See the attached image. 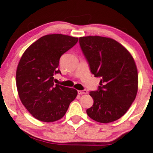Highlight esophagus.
I'll return each mask as SVG.
<instances>
[{
    "label": "esophagus",
    "mask_w": 153,
    "mask_h": 153,
    "mask_svg": "<svg viewBox=\"0 0 153 153\" xmlns=\"http://www.w3.org/2000/svg\"><path fill=\"white\" fill-rule=\"evenodd\" d=\"M77 92H78V94H79V95L87 94V91H86V90H79Z\"/></svg>",
    "instance_id": "1"
}]
</instances>
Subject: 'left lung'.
Returning <instances> with one entry per match:
<instances>
[{
  "mask_svg": "<svg viewBox=\"0 0 153 153\" xmlns=\"http://www.w3.org/2000/svg\"><path fill=\"white\" fill-rule=\"evenodd\" d=\"M79 45L91 73L101 77L97 91L90 92L94 104L86 110L96 121L108 123L127 112L136 97L138 76L131 53L114 39L79 37Z\"/></svg>",
  "mask_w": 153,
  "mask_h": 153,
  "instance_id": "8db88e82",
  "label": "left lung"
}]
</instances>
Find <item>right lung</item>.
<instances>
[{
	"label": "right lung",
	"instance_id": "add662e5",
	"mask_svg": "<svg viewBox=\"0 0 153 153\" xmlns=\"http://www.w3.org/2000/svg\"><path fill=\"white\" fill-rule=\"evenodd\" d=\"M78 42L77 37L52 34L45 35L25 51L16 71V86L20 101L34 118L43 122L65 116L77 96L72 88L54 84V74H61L59 59Z\"/></svg>",
	"mask_w": 153,
	"mask_h": 153
}]
</instances>
